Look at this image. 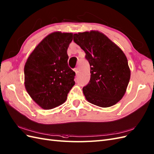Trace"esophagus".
<instances>
[{
    "label": "esophagus",
    "mask_w": 154,
    "mask_h": 154,
    "mask_svg": "<svg viewBox=\"0 0 154 154\" xmlns=\"http://www.w3.org/2000/svg\"><path fill=\"white\" fill-rule=\"evenodd\" d=\"M74 72H76V75H78V69H77V68L74 69Z\"/></svg>",
    "instance_id": "obj_1"
}]
</instances>
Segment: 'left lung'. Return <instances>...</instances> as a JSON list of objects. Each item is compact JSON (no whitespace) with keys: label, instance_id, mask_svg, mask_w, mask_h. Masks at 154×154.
I'll return each mask as SVG.
<instances>
[{"label":"left lung","instance_id":"1","mask_svg":"<svg viewBox=\"0 0 154 154\" xmlns=\"http://www.w3.org/2000/svg\"><path fill=\"white\" fill-rule=\"evenodd\" d=\"M74 41L85 53L91 78L83 88L90 103L106 108L114 105L124 95L131 71L125 55L103 33L96 31L78 32Z\"/></svg>","mask_w":154,"mask_h":154}]
</instances>
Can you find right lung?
I'll return each mask as SVG.
<instances>
[{
	"label": "right lung",
	"mask_w": 154,
	"mask_h": 154,
	"mask_svg": "<svg viewBox=\"0 0 154 154\" xmlns=\"http://www.w3.org/2000/svg\"><path fill=\"white\" fill-rule=\"evenodd\" d=\"M72 40V33L52 32L38 44L25 63V89L43 109L64 103L75 84V72L68 65L67 55Z\"/></svg>",
	"instance_id": "right-lung-1"
}]
</instances>
